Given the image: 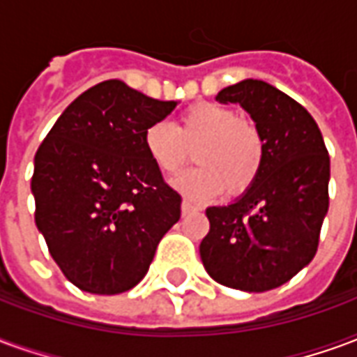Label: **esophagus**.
<instances>
[{
    "instance_id": "esophagus-1",
    "label": "esophagus",
    "mask_w": 357,
    "mask_h": 357,
    "mask_svg": "<svg viewBox=\"0 0 357 357\" xmlns=\"http://www.w3.org/2000/svg\"><path fill=\"white\" fill-rule=\"evenodd\" d=\"M199 210V206H195L193 202L189 201H183L181 202V214L185 216V214H191V212H197Z\"/></svg>"
}]
</instances>
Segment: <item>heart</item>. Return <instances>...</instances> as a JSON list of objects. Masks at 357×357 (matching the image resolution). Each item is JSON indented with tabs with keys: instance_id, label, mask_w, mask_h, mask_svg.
I'll list each match as a JSON object with an SVG mask.
<instances>
[{
	"instance_id": "obj_1",
	"label": "heart",
	"mask_w": 357,
	"mask_h": 357,
	"mask_svg": "<svg viewBox=\"0 0 357 357\" xmlns=\"http://www.w3.org/2000/svg\"><path fill=\"white\" fill-rule=\"evenodd\" d=\"M145 155L166 178L178 176L193 153L197 168L178 181L181 193L193 201L220 193H247L266 162V139L252 118L237 114L218 102H197L183 110L174 128L162 122L143 132Z\"/></svg>"
}]
</instances>
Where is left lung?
I'll use <instances>...</instances> for the list:
<instances>
[{
  "instance_id": "1",
  "label": "left lung",
  "mask_w": 357,
  "mask_h": 357,
  "mask_svg": "<svg viewBox=\"0 0 357 357\" xmlns=\"http://www.w3.org/2000/svg\"><path fill=\"white\" fill-rule=\"evenodd\" d=\"M260 126L266 162L239 201L210 206L201 258L224 287L248 292L281 287L312 262L329 210V153L312 114L262 80L222 89Z\"/></svg>"
}]
</instances>
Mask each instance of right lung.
Segmentation results:
<instances>
[{"instance_id":"add662e5","label":"right lung","mask_w":357,"mask_h":357,"mask_svg":"<svg viewBox=\"0 0 357 357\" xmlns=\"http://www.w3.org/2000/svg\"><path fill=\"white\" fill-rule=\"evenodd\" d=\"M176 109L120 80L74 99L34 158L36 225L73 284L120 294L147 273L181 195L145 155L143 132Z\"/></svg>"}]
</instances>
